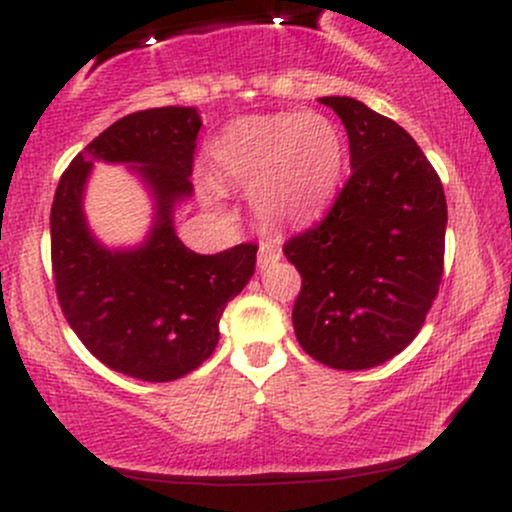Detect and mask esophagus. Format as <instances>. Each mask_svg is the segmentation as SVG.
Listing matches in <instances>:
<instances>
[{
    "mask_svg": "<svg viewBox=\"0 0 512 512\" xmlns=\"http://www.w3.org/2000/svg\"><path fill=\"white\" fill-rule=\"evenodd\" d=\"M279 260H281V250L276 248V245H272V243H262L260 245V250H257V267L267 269Z\"/></svg>",
    "mask_w": 512,
    "mask_h": 512,
    "instance_id": "34e87169",
    "label": "esophagus"
}]
</instances>
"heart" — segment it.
I'll return each mask as SVG.
<instances>
[{"mask_svg": "<svg viewBox=\"0 0 512 512\" xmlns=\"http://www.w3.org/2000/svg\"><path fill=\"white\" fill-rule=\"evenodd\" d=\"M216 168L252 190V209L267 226H310L342 185L346 149L339 127L320 113L243 117L211 149Z\"/></svg>", "mask_w": 512, "mask_h": 512, "instance_id": "1", "label": "heart"}]
</instances>
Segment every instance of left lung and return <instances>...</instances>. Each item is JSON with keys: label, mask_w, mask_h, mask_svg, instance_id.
<instances>
[{"label": "left lung", "mask_w": 512, "mask_h": 512, "mask_svg": "<svg viewBox=\"0 0 512 512\" xmlns=\"http://www.w3.org/2000/svg\"><path fill=\"white\" fill-rule=\"evenodd\" d=\"M349 134L351 178L315 228L284 255L301 272L293 330L337 370L390 361L411 344L438 296L448 204L419 144L356 98L327 96Z\"/></svg>", "instance_id": "obj_1"}]
</instances>
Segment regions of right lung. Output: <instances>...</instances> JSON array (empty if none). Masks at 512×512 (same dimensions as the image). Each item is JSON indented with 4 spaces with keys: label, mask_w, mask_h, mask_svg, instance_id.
I'll use <instances>...</instances> for the list:
<instances>
[{
    "label": "right lung",
    "mask_w": 512,
    "mask_h": 512,
    "mask_svg": "<svg viewBox=\"0 0 512 512\" xmlns=\"http://www.w3.org/2000/svg\"><path fill=\"white\" fill-rule=\"evenodd\" d=\"M197 108H151L117 120L64 170L50 211L52 274L69 327L98 361L129 378L168 383L202 366L219 320L255 272L257 245L199 255L175 236L192 197ZM127 162L155 199L144 244L110 251L90 233L83 192L92 163Z\"/></svg>",
    "instance_id": "1"
}]
</instances>
